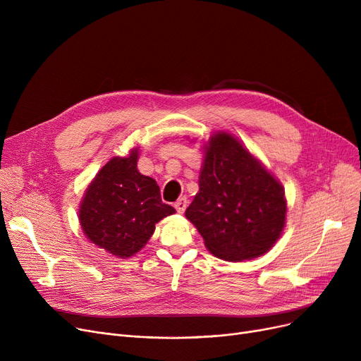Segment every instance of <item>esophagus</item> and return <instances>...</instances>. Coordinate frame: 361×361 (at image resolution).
<instances>
[{"instance_id":"34e87169","label":"esophagus","mask_w":361,"mask_h":361,"mask_svg":"<svg viewBox=\"0 0 361 361\" xmlns=\"http://www.w3.org/2000/svg\"><path fill=\"white\" fill-rule=\"evenodd\" d=\"M174 207H176V211H177L178 214H184L185 207H187V199H185V197L178 199V200L174 203Z\"/></svg>"}]
</instances>
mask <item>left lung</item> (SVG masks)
Listing matches in <instances>:
<instances>
[{"label": "left lung", "instance_id": "1", "mask_svg": "<svg viewBox=\"0 0 361 361\" xmlns=\"http://www.w3.org/2000/svg\"><path fill=\"white\" fill-rule=\"evenodd\" d=\"M282 185L228 133H218L199 177V193L185 216L207 250L237 262L267 253L286 224Z\"/></svg>", "mask_w": 361, "mask_h": 361}]
</instances>
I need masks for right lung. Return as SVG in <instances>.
<instances>
[{
  "instance_id": "1",
  "label": "right lung",
  "mask_w": 361,
  "mask_h": 361,
  "mask_svg": "<svg viewBox=\"0 0 361 361\" xmlns=\"http://www.w3.org/2000/svg\"><path fill=\"white\" fill-rule=\"evenodd\" d=\"M137 150L112 158L87 187L80 204L86 237L118 257L137 253L155 224L176 209L162 202L157 181L137 171Z\"/></svg>"
}]
</instances>
